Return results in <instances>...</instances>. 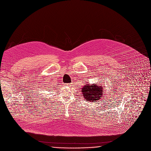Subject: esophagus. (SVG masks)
Wrapping results in <instances>:
<instances>
[{"label":"esophagus","instance_id":"obj_1","mask_svg":"<svg viewBox=\"0 0 151 151\" xmlns=\"http://www.w3.org/2000/svg\"><path fill=\"white\" fill-rule=\"evenodd\" d=\"M68 85H69V86H72V83H68Z\"/></svg>","mask_w":151,"mask_h":151}]
</instances>
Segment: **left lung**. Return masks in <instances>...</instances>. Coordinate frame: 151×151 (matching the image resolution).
<instances>
[{
	"instance_id": "obj_1",
	"label": "left lung",
	"mask_w": 151,
	"mask_h": 151,
	"mask_svg": "<svg viewBox=\"0 0 151 151\" xmlns=\"http://www.w3.org/2000/svg\"><path fill=\"white\" fill-rule=\"evenodd\" d=\"M103 88L104 87L102 85L100 86L99 83L91 85L87 83L83 86L81 91L86 101L96 102L99 101L103 95Z\"/></svg>"
}]
</instances>
